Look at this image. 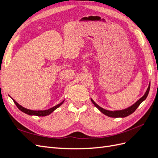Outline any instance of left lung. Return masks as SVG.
I'll list each match as a JSON object with an SVG mask.
<instances>
[{"label": "left lung", "instance_id": "1", "mask_svg": "<svg viewBox=\"0 0 158 158\" xmlns=\"http://www.w3.org/2000/svg\"><path fill=\"white\" fill-rule=\"evenodd\" d=\"M150 83L149 84V85L146 89V92H145L144 95L143 96L140 98L138 101L134 103L132 106H130L129 107L125 109H122V110H117V111H109V110H107L103 108H102V107H100L99 106L95 103L94 100L91 98V101L93 103V104L95 106V107H96L100 111H101L102 113H103L109 117H113V118H118V117H121V118H123V117H126L128 115H130L131 114H132V113H134L135 111V110L138 108V107L140 106V104L144 102V100L146 99L148 93H149L150 91Z\"/></svg>", "mask_w": 158, "mask_h": 158}]
</instances>
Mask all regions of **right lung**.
<instances>
[{"label": "right lung", "mask_w": 158, "mask_h": 158, "mask_svg": "<svg viewBox=\"0 0 158 158\" xmlns=\"http://www.w3.org/2000/svg\"><path fill=\"white\" fill-rule=\"evenodd\" d=\"M10 96V95H9ZM11 98V97H10ZM12 99L13 100L14 103L16 104V106H17V107L21 111H22L23 113H24L27 114H29V115H35V116H39V117H45V116H47V115H49V114H50L51 113L53 112L55 109H56L58 107H59L62 104H63V103L64 102V99L63 100V102H62L61 103H60L59 104H57L56 106L52 107L49 109H46V110H38V111H34V110H30V109H26L25 107H22V106H20V104H18L15 100H14V99L12 98Z\"/></svg>", "instance_id": "1"}]
</instances>
